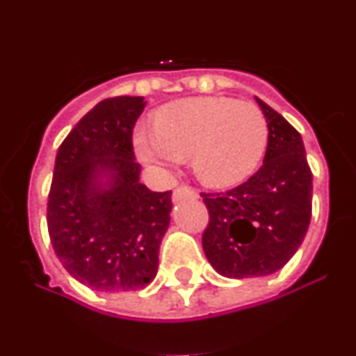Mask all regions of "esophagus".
I'll list each match as a JSON object with an SVG mask.
<instances>
[{"label": "esophagus", "mask_w": 356, "mask_h": 356, "mask_svg": "<svg viewBox=\"0 0 356 356\" xmlns=\"http://www.w3.org/2000/svg\"><path fill=\"white\" fill-rule=\"evenodd\" d=\"M197 196H200V194H197L196 188L187 187V185H181V187L175 188V193H172V200L175 201L184 200V197H193V200H196Z\"/></svg>", "instance_id": "34e87169"}]
</instances>
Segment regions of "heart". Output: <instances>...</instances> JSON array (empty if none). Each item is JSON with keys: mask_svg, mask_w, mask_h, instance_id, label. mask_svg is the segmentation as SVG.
Segmentation results:
<instances>
[{"mask_svg": "<svg viewBox=\"0 0 356 356\" xmlns=\"http://www.w3.org/2000/svg\"><path fill=\"white\" fill-rule=\"evenodd\" d=\"M267 135L266 118L253 103L193 97L162 106L155 115V131L137 128L134 149L155 168L193 156L194 172L203 184L229 187L257 169Z\"/></svg>", "mask_w": 356, "mask_h": 356, "instance_id": "1", "label": "heart"}]
</instances>
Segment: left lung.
Here are the masks:
<instances>
[{
  "instance_id": "left-lung-1",
  "label": "left lung",
  "mask_w": 356,
  "mask_h": 356,
  "mask_svg": "<svg viewBox=\"0 0 356 356\" xmlns=\"http://www.w3.org/2000/svg\"><path fill=\"white\" fill-rule=\"evenodd\" d=\"M267 121L262 168L226 193H203V251L226 278L276 273L292 259L312 217V171L300 131L257 97Z\"/></svg>"
}]
</instances>
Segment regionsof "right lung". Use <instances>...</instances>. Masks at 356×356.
<instances>
[{
    "label": "right lung",
    "mask_w": 356,
    "mask_h": 356,
    "mask_svg": "<svg viewBox=\"0 0 356 356\" xmlns=\"http://www.w3.org/2000/svg\"><path fill=\"white\" fill-rule=\"evenodd\" d=\"M146 102L108 97L78 121L58 147L48 196V232L65 271L102 292L146 287L171 221V191L139 181L134 127Z\"/></svg>",
    "instance_id": "add662e5"
}]
</instances>
